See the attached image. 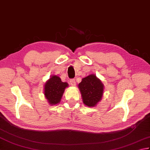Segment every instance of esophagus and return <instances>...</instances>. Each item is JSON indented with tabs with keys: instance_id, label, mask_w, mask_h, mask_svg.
<instances>
[{
	"instance_id": "obj_1",
	"label": "esophagus",
	"mask_w": 150,
	"mask_h": 150,
	"mask_svg": "<svg viewBox=\"0 0 150 150\" xmlns=\"http://www.w3.org/2000/svg\"><path fill=\"white\" fill-rule=\"evenodd\" d=\"M70 85H71L72 86H76V81L74 79H72V80H70Z\"/></svg>"
}]
</instances>
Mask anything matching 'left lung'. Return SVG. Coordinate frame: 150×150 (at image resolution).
<instances>
[{"instance_id":"obj_1","label":"left lung","mask_w":150,"mask_h":150,"mask_svg":"<svg viewBox=\"0 0 150 150\" xmlns=\"http://www.w3.org/2000/svg\"><path fill=\"white\" fill-rule=\"evenodd\" d=\"M78 88L85 105L95 107L103 98L104 85L96 75L90 74L82 78L78 84Z\"/></svg>"}]
</instances>
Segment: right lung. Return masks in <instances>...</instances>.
<instances>
[{
	"label": "right lung",
	"instance_id": "obj_1",
	"mask_svg": "<svg viewBox=\"0 0 150 150\" xmlns=\"http://www.w3.org/2000/svg\"><path fill=\"white\" fill-rule=\"evenodd\" d=\"M69 87L67 82H63L58 76H51L44 86L45 98L50 105H56L61 100L64 90Z\"/></svg>",
	"mask_w": 150,
	"mask_h": 150
}]
</instances>
